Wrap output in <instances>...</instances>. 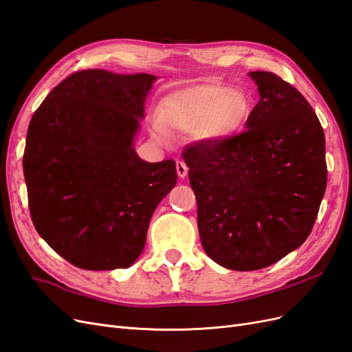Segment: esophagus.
<instances>
[{"label": "esophagus", "mask_w": 352, "mask_h": 352, "mask_svg": "<svg viewBox=\"0 0 352 352\" xmlns=\"http://www.w3.org/2000/svg\"><path fill=\"white\" fill-rule=\"evenodd\" d=\"M176 172H177V176L180 179L186 177V175H188V166L185 164V162H182V160H177V162H176Z\"/></svg>", "instance_id": "esophagus-1"}]
</instances>
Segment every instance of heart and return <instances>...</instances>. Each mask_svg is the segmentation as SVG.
I'll return each instance as SVG.
<instances>
[{
	"label": "heart",
	"mask_w": 352,
	"mask_h": 352,
	"mask_svg": "<svg viewBox=\"0 0 352 352\" xmlns=\"http://www.w3.org/2000/svg\"><path fill=\"white\" fill-rule=\"evenodd\" d=\"M252 110L247 91L217 83L195 85L164 95L150 132L160 145L170 144L168 132L189 133L197 144L217 145L241 133Z\"/></svg>",
	"instance_id": "obj_1"
}]
</instances>
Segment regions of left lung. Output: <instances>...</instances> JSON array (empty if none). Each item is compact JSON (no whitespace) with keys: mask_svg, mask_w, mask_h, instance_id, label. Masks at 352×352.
Returning a JSON list of instances; mask_svg holds the SVG:
<instances>
[{"mask_svg":"<svg viewBox=\"0 0 352 352\" xmlns=\"http://www.w3.org/2000/svg\"><path fill=\"white\" fill-rule=\"evenodd\" d=\"M260 101L247 131L184 151L198 206L202 248L223 267L264 269L301 247L323 199V127L292 85L250 72Z\"/></svg>","mask_w":352,"mask_h":352,"instance_id":"8db88e82","label":"left lung"}]
</instances>
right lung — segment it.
Wrapping results in <instances>:
<instances>
[{
  "label": "right lung",
  "instance_id": "1",
  "mask_svg": "<svg viewBox=\"0 0 352 352\" xmlns=\"http://www.w3.org/2000/svg\"><path fill=\"white\" fill-rule=\"evenodd\" d=\"M155 79L80 70L32 116L23 155L30 217L76 267H131L154 210L177 182L173 160L148 163L133 148Z\"/></svg>",
  "mask_w": 352,
  "mask_h": 352
}]
</instances>
